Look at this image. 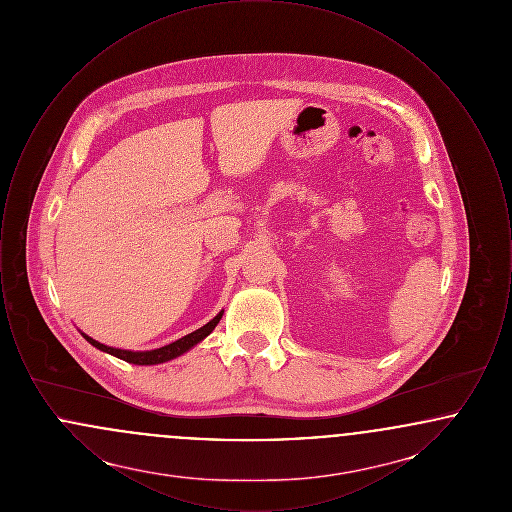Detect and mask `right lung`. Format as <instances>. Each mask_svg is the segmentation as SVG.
<instances>
[{
    "label": "right lung",
    "mask_w": 512,
    "mask_h": 512,
    "mask_svg": "<svg viewBox=\"0 0 512 512\" xmlns=\"http://www.w3.org/2000/svg\"><path fill=\"white\" fill-rule=\"evenodd\" d=\"M222 313H224V311H220L217 317L213 318V320H209L205 326L197 328L192 334H188V336H184V338H180V340L172 341V343L165 345V347L151 349V351H130V349L109 347V345H105V343H99V341L94 340V338L86 336L84 332H80V334L84 336V340L88 341V343H92L94 347H98L99 351L109 353V355H113V357H117V359H122V361H126V363L142 366L161 365V363H167V361H172V359H176V357L188 353L199 341L205 340V338L215 330V326L219 324Z\"/></svg>",
    "instance_id": "add662e5"
}]
</instances>
